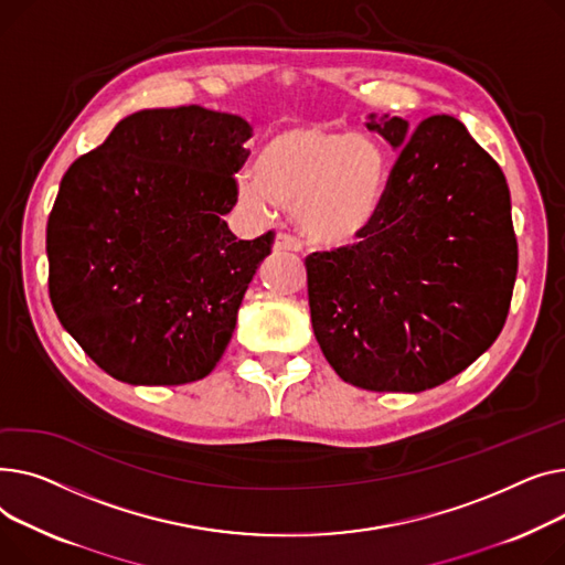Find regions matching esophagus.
Returning a JSON list of instances; mask_svg holds the SVG:
<instances>
[{
    "label": "esophagus",
    "instance_id": "34e87169",
    "mask_svg": "<svg viewBox=\"0 0 565 565\" xmlns=\"http://www.w3.org/2000/svg\"><path fill=\"white\" fill-rule=\"evenodd\" d=\"M274 248L280 250V253H298V250H301V242H298L291 235H285V232H280V235L274 242Z\"/></svg>",
    "mask_w": 565,
    "mask_h": 565
}]
</instances>
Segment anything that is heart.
Masks as SVG:
<instances>
[{"instance_id":"obj_1","label":"heart","mask_w":565,"mask_h":565,"mask_svg":"<svg viewBox=\"0 0 565 565\" xmlns=\"http://www.w3.org/2000/svg\"><path fill=\"white\" fill-rule=\"evenodd\" d=\"M390 163L381 146L317 122L274 131L257 161V175L239 178V201L257 214L276 203L321 246H349L367 235L383 207Z\"/></svg>"}]
</instances>
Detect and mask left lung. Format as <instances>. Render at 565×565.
<instances>
[{
    "instance_id": "obj_1",
    "label": "left lung",
    "mask_w": 565,
    "mask_h": 565,
    "mask_svg": "<svg viewBox=\"0 0 565 565\" xmlns=\"http://www.w3.org/2000/svg\"><path fill=\"white\" fill-rule=\"evenodd\" d=\"M394 152L358 244L306 257L315 338L338 376L374 392L436 387L502 333L518 242L497 161L460 120L367 116Z\"/></svg>"
}]
</instances>
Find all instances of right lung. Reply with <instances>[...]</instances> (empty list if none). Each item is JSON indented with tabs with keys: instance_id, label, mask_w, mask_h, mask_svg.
Returning a JSON list of instances; mask_svg holds the SVG:
<instances>
[{
	"instance_id": "add662e5",
	"label": "right lung",
	"mask_w": 565,
	"mask_h": 565,
	"mask_svg": "<svg viewBox=\"0 0 565 565\" xmlns=\"http://www.w3.org/2000/svg\"><path fill=\"white\" fill-rule=\"evenodd\" d=\"M250 137L235 114L143 109L65 171L47 221L50 298L109 376L182 385L216 367L274 244L223 221Z\"/></svg>"
}]
</instances>
